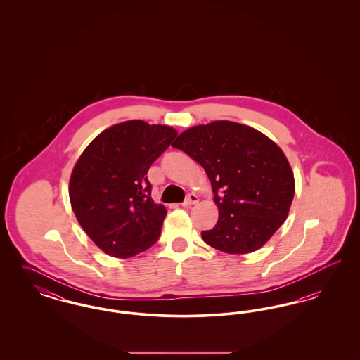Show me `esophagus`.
<instances>
[{"mask_svg": "<svg viewBox=\"0 0 360 360\" xmlns=\"http://www.w3.org/2000/svg\"><path fill=\"white\" fill-rule=\"evenodd\" d=\"M197 202H198V197H197L194 193H190L188 197H186V200L182 202V206L188 207V206L194 205V204H197Z\"/></svg>", "mask_w": 360, "mask_h": 360, "instance_id": "1", "label": "esophagus"}]
</instances>
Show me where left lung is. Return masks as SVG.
<instances>
[{
	"label": "left lung",
	"instance_id": "left-lung-1",
	"mask_svg": "<svg viewBox=\"0 0 360 360\" xmlns=\"http://www.w3.org/2000/svg\"><path fill=\"white\" fill-rule=\"evenodd\" d=\"M172 147L198 162L212 184L219 221L201 236L226 254H248L289 214L294 175L282 150L257 129L213 121L181 134Z\"/></svg>",
	"mask_w": 360,
	"mask_h": 360
}]
</instances>
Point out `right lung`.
<instances>
[{
  "mask_svg": "<svg viewBox=\"0 0 360 360\" xmlns=\"http://www.w3.org/2000/svg\"><path fill=\"white\" fill-rule=\"evenodd\" d=\"M175 137L167 125L125 121L105 129L79 156L70 178V202L103 252L132 257L159 239L167 210L151 198L147 172Z\"/></svg>",
  "mask_w": 360,
  "mask_h": 360,
  "instance_id": "right-lung-1",
  "label": "right lung"
}]
</instances>
